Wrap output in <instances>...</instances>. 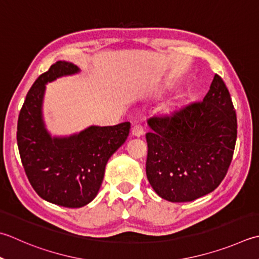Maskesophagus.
<instances>
[{"label":"esophagus","mask_w":259,"mask_h":259,"mask_svg":"<svg viewBox=\"0 0 259 259\" xmlns=\"http://www.w3.org/2000/svg\"><path fill=\"white\" fill-rule=\"evenodd\" d=\"M131 133H133V136H135V137L143 136L144 135V126L141 124H135Z\"/></svg>","instance_id":"34e87169"}]
</instances>
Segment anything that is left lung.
Instances as JSON below:
<instances>
[{"mask_svg":"<svg viewBox=\"0 0 259 259\" xmlns=\"http://www.w3.org/2000/svg\"><path fill=\"white\" fill-rule=\"evenodd\" d=\"M147 123L146 174L154 191L169 202H190L214 191L234 155L237 116L229 91L214 75L209 92Z\"/></svg>","mask_w":259,"mask_h":259,"instance_id":"8db88e82","label":"left lung"}]
</instances>
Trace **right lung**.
Here are the masks:
<instances>
[{"label": "right lung", "mask_w": 259, "mask_h": 259, "mask_svg": "<svg viewBox=\"0 0 259 259\" xmlns=\"http://www.w3.org/2000/svg\"><path fill=\"white\" fill-rule=\"evenodd\" d=\"M79 72L59 60L33 83L18 119L17 140L30 184L41 199L65 207L89 204L102 184L106 163L129 136L130 122L91 125L68 137H52L42 118L46 84Z\"/></svg>", "instance_id": "right-lung-1"}]
</instances>
